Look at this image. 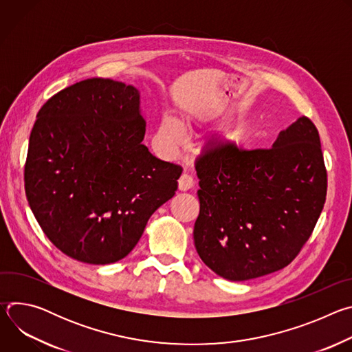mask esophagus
<instances>
[{
  "label": "esophagus",
  "mask_w": 352,
  "mask_h": 352,
  "mask_svg": "<svg viewBox=\"0 0 352 352\" xmlns=\"http://www.w3.org/2000/svg\"><path fill=\"white\" fill-rule=\"evenodd\" d=\"M193 186V179L188 174H182L178 179V188L179 190H188Z\"/></svg>",
  "instance_id": "esophagus-1"
}]
</instances>
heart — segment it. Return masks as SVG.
<instances>
[{"instance_id": "b5f03b06", "label": "heart", "mask_w": 352, "mask_h": 352, "mask_svg": "<svg viewBox=\"0 0 352 352\" xmlns=\"http://www.w3.org/2000/svg\"><path fill=\"white\" fill-rule=\"evenodd\" d=\"M157 139L164 146L174 148L184 142V128L173 116H164L157 129Z\"/></svg>"}]
</instances>
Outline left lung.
<instances>
[{
    "instance_id": "8db88e82",
    "label": "left lung",
    "mask_w": 352,
    "mask_h": 352,
    "mask_svg": "<svg viewBox=\"0 0 352 352\" xmlns=\"http://www.w3.org/2000/svg\"><path fill=\"white\" fill-rule=\"evenodd\" d=\"M196 174L195 246L208 267L231 281L288 266L324 206L327 173L308 117L281 131L270 148L239 150L227 140L197 160Z\"/></svg>"
}]
</instances>
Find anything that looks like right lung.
<instances>
[{
    "label": "right lung",
    "mask_w": 352,
    "mask_h": 352,
    "mask_svg": "<svg viewBox=\"0 0 352 352\" xmlns=\"http://www.w3.org/2000/svg\"><path fill=\"white\" fill-rule=\"evenodd\" d=\"M144 132L138 89L113 79L78 82L40 109L25 190L43 232L67 256L89 265L125 258L175 195L182 167L150 153Z\"/></svg>",
    "instance_id": "right-lung-1"
}]
</instances>
